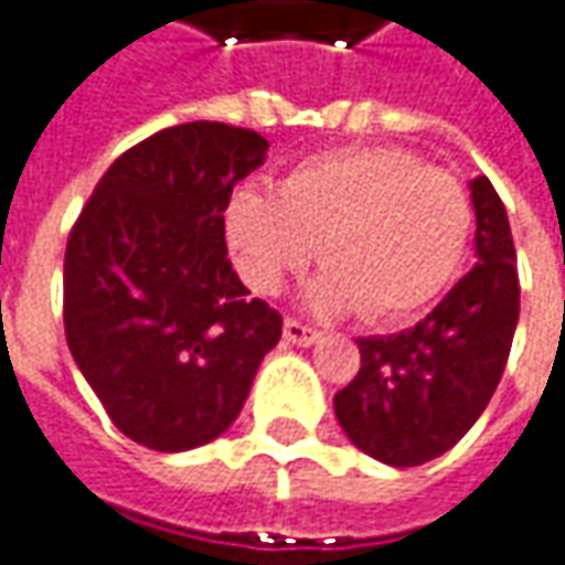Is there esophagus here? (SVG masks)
Listing matches in <instances>:
<instances>
[{
  "instance_id": "34e87169",
  "label": "esophagus",
  "mask_w": 565,
  "mask_h": 565,
  "mask_svg": "<svg viewBox=\"0 0 565 565\" xmlns=\"http://www.w3.org/2000/svg\"><path fill=\"white\" fill-rule=\"evenodd\" d=\"M284 339L290 342V345H316L319 339H322V332L313 329V326H307V322H300V319H284Z\"/></svg>"
}]
</instances>
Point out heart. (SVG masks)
Wrapping results in <instances>:
<instances>
[{"label":"heart","instance_id":"obj_1","mask_svg":"<svg viewBox=\"0 0 565 565\" xmlns=\"http://www.w3.org/2000/svg\"><path fill=\"white\" fill-rule=\"evenodd\" d=\"M223 223L255 290H281L322 252L329 268L307 290L316 313L364 307L374 322H396L435 303L460 275L473 201L457 175L415 152L361 147L303 159L278 194L239 188Z\"/></svg>","mask_w":565,"mask_h":565}]
</instances>
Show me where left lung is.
Returning a JSON list of instances; mask_svg holds the SVG:
<instances>
[{
  "label": "left lung",
  "instance_id": "8db88e82",
  "mask_svg": "<svg viewBox=\"0 0 565 565\" xmlns=\"http://www.w3.org/2000/svg\"><path fill=\"white\" fill-rule=\"evenodd\" d=\"M477 265L448 297L396 335L358 339L361 371L335 393V418L354 448L390 467H418L450 450L489 406L518 326V265L502 198L480 175Z\"/></svg>",
  "mask_w": 565,
  "mask_h": 565
}]
</instances>
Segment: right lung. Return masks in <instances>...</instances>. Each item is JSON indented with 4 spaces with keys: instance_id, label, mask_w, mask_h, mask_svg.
Wrapping results in <instances>:
<instances>
[{
    "instance_id": "1",
    "label": "right lung",
    "mask_w": 565,
    "mask_h": 565,
    "mask_svg": "<svg viewBox=\"0 0 565 565\" xmlns=\"http://www.w3.org/2000/svg\"><path fill=\"white\" fill-rule=\"evenodd\" d=\"M246 127L191 120L117 156L63 262L66 345L117 428L150 450L214 441L243 409L281 313L226 258L223 211L265 162Z\"/></svg>"
}]
</instances>
